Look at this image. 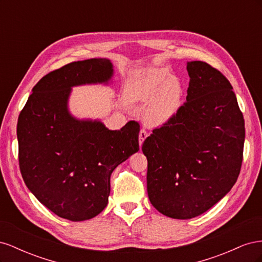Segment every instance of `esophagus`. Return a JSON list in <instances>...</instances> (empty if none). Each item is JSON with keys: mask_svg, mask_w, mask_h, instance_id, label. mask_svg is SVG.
<instances>
[{"mask_svg": "<svg viewBox=\"0 0 262 262\" xmlns=\"http://www.w3.org/2000/svg\"><path fill=\"white\" fill-rule=\"evenodd\" d=\"M147 138V132H146V130L145 129H141V131H140V133H139V144H140V147H141V145L143 144V142H144V140Z\"/></svg>", "mask_w": 262, "mask_h": 262, "instance_id": "obj_1", "label": "esophagus"}]
</instances>
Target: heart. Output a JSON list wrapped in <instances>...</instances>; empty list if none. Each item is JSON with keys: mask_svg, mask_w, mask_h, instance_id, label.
Masks as SVG:
<instances>
[{"mask_svg": "<svg viewBox=\"0 0 262 262\" xmlns=\"http://www.w3.org/2000/svg\"><path fill=\"white\" fill-rule=\"evenodd\" d=\"M125 100L130 104H145L144 120L148 125L158 126L167 122L180 107L182 89L177 78L160 68L147 69L137 73L125 86Z\"/></svg>", "mask_w": 262, "mask_h": 262, "instance_id": "heart-1", "label": "heart"}]
</instances>
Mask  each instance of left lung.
<instances>
[{
  "mask_svg": "<svg viewBox=\"0 0 262 262\" xmlns=\"http://www.w3.org/2000/svg\"><path fill=\"white\" fill-rule=\"evenodd\" d=\"M187 101L142 145L147 193L164 215L187 220L217 203L239 176L245 121L227 78L207 62L187 63Z\"/></svg>",
  "mask_w": 262,
  "mask_h": 262,
  "instance_id": "left-lung-1",
  "label": "left lung"
}]
</instances>
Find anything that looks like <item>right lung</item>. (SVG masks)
Segmentation results:
<instances>
[{"label":"right lung","instance_id":"right-lung-1","mask_svg":"<svg viewBox=\"0 0 262 262\" xmlns=\"http://www.w3.org/2000/svg\"><path fill=\"white\" fill-rule=\"evenodd\" d=\"M108 59L69 63L45 75L18 117V162L24 181L46 208L73 222L106 208L110 176L139 150L140 124L109 130L100 121L77 120L68 110L71 87L107 83Z\"/></svg>","mask_w":262,"mask_h":262}]
</instances>
